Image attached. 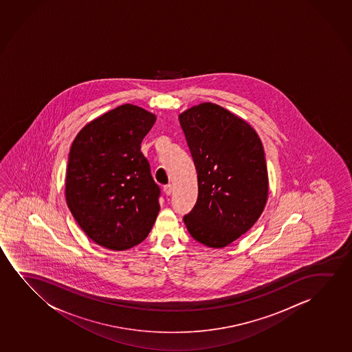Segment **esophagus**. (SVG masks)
<instances>
[{"mask_svg":"<svg viewBox=\"0 0 352 352\" xmlns=\"http://www.w3.org/2000/svg\"><path fill=\"white\" fill-rule=\"evenodd\" d=\"M172 191H173V188H172V185H164V192L166 196H170L172 195Z\"/></svg>","mask_w":352,"mask_h":352,"instance_id":"esophagus-1","label":"esophagus"}]
</instances>
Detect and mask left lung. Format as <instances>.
<instances>
[{"mask_svg":"<svg viewBox=\"0 0 352 352\" xmlns=\"http://www.w3.org/2000/svg\"><path fill=\"white\" fill-rule=\"evenodd\" d=\"M179 122L197 170L198 198L184 217L203 245H230L255 225L268 199V172L260 137L245 120L204 102Z\"/></svg>","mask_w":352,"mask_h":352,"instance_id":"1","label":"left lung"}]
</instances>
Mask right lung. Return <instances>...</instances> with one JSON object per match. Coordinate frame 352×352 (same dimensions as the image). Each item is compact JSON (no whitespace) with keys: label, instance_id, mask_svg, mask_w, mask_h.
Returning <instances> with one entry per match:
<instances>
[{"label":"right lung","instance_id":"1","mask_svg":"<svg viewBox=\"0 0 352 352\" xmlns=\"http://www.w3.org/2000/svg\"><path fill=\"white\" fill-rule=\"evenodd\" d=\"M156 116L122 104L90 121L73 140L65 196L91 241L122 251L144 241L160 212V188L140 144Z\"/></svg>","mask_w":352,"mask_h":352}]
</instances>
